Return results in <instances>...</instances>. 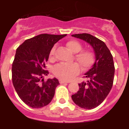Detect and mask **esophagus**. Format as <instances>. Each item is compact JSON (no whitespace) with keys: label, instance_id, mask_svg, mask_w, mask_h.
Instances as JSON below:
<instances>
[{"label":"esophagus","instance_id":"34e87169","mask_svg":"<svg viewBox=\"0 0 129 129\" xmlns=\"http://www.w3.org/2000/svg\"><path fill=\"white\" fill-rule=\"evenodd\" d=\"M59 83H61V84H64V83H68V82L63 80H59Z\"/></svg>","mask_w":129,"mask_h":129}]
</instances>
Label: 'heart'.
Returning <instances> with one entry per match:
<instances>
[{
    "instance_id": "b5f03b06",
    "label": "heart",
    "mask_w": 129,
    "mask_h": 129,
    "mask_svg": "<svg viewBox=\"0 0 129 129\" xmlns=\"http://www.w3.org/2000/svg\"><path fill=\"white\" fill-rule=\"evenodd\" d=\"M67 48L71 52L76 53L75 59L83 71H87L93 67L95 61L94 53L90 50H82V45L76 40H70L66 43ZM56 46H53L50 51L49 58L51 60L54 59V54ZM80 72V68L78 64L74 62L71 64H57L53 69V73L55 77L61 80L70 81Z\"/></svg>"
}]
</instances>
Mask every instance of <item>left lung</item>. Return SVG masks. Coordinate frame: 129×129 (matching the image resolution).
<instances>
[{
    "instance_id": "left-lung-1",
    "label": "left lung",
    "mask_w": 129,
    "mask_h": 129,
    "mask_svg": "<svg viewBox=\"0 0 129 129\" xmlns=\"http://www.w3.org/2000/svg\"><path fill=\"white\" fill-rule=\"evenodd\" d=\"M72 36L90 44L95 55L94 64L85 74L88 80L79 83V90L72 95V99L81 108L94 109L104 101L113 85L115 72L113 57L105 43L93 35L79 34Z\"/></svg>"
}]
</instances>
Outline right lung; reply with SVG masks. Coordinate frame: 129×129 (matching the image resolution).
<instances>
[{
  "label": "right lung",
  "mask_w": 129,
  "mask_h": 129,
  "mask_svg": "<svg viewBox=\"0 0 129 129\" xmlns=\"http://www.w3.org/2000/svg\"><path fill=\"white\" fill-rule=\"evenodd\" d=\"M64 35L41 34L26 40L17 48L12 64V82L16 92L25 104L39 109L50 103L59 82L56 78L48 79L45 62L50 51Z\"/></svg>",
  "instance_id": "obj_1"
}]
</instances>
